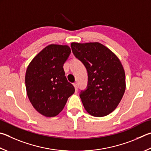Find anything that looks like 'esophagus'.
<instances>
[{
	"instance_id": "obj_1",
	"label": "esophagus",
	"mask_w": 151,
	"mask_h": 151,
	"mask_svg": "<svg viewBox=\"0 0 151 151\" xmlns=\"http://www.w3.org/2000/svg\"><path fill=\"white\" fill-rule=\"evenodd\" d=\"M73 85H74V86H75V91L76 92V91H77V90H78V86H77V84H76V83H73Z\"/></svg>"
}]
</instances>
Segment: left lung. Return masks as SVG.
I'll return each instance as SVG.
<instances>
[{
	"instance_id": "8db88e82",
	"label": "left lung",
	"mask_w": 151,
	"mask_h": 151,
	"mask_svg": "<svg viewBox=\"0 0 151 151\" xmlns=\"http://www.w3.org/2000/svg\"><path fill=\"white\" fill-rule=\"evenodd\" d=\"M72 52L88 73L86 88L80 97L92 116H106L118 106L125 90V75L119 59L100 43H71Z\"/></svg>"
}]
</instances>
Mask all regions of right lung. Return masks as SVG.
<instances>
[{"instance_id":"1","label":"right lung","mask_w":151,"mask_h":151,"mask_svg":"<svg viewBox=\"0 0 151 151\" xmlns=\"http://www.w3.org/2000/svg\"><path fill=\"white\" fill-rule=\"evenodd\" d=\"M67 45H49L28 65L26 88L30 102L46 117H54L64 108L75 87L65 75L63 65L70 54Z\"/></svg>"}]
</instances>
